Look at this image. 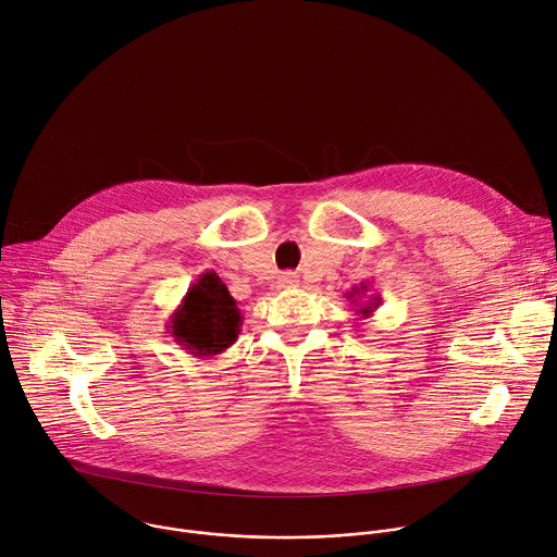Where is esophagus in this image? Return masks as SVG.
Segmentation results:
<instances>
[{
    "label": "esophagus",
    "instance_id": "obj_1",
    "mask_svg": "<svg viewBox=\"0 0 557 557\" xmlns=\"http://www.w3.org/2000/svg\"><path fill=\"white\" fill-rule=\"evenodd\" d=\"M277 286L280 288H297L299 286V277L295 273H282L277 277Z\"/></svg>",
    "mask_w": 557,
    "mask_h": 557
}]
</instances>
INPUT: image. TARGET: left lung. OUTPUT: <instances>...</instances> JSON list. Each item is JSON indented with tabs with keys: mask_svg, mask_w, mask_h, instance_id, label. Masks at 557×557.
Instances as JSON below:
<instances>
[{
	"mask_svg": "<svg viewBox=\"0 0 557 557\" xmlns=\"http://www.w3.org/2000/svg\"><path fill=\"white\" fill-rule=\"evenodd\" d=\"M358 296H367V300H361V304L358 305L360 308L356 310L362 319H367L369 314H372L379 306H381V295L379 293H374V295H369V282H362L360 286H354L351 288V293H347V299H351V304H357Z\"/></svg>",
	"mask_w": 557,
	"mask_h": 557,
	"instance_id": "1",
	"label": "left lung"
}]
</instances>
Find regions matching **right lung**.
Here are the masks:
<instances>
[{
  "instance_id": "add662e5",
  "label": "right lung",
  "mask_w": 557,
  "mask_h": 557,
  "mask_svg": "<svg viewBox=\"0 0 557 557\" xmlns=\"http://www.w3.org/2000/svg\"><path fill=\"white\" fill-rule=\"evenodd\" d=\"M243 314L223 280L206 271L170 314V336L195 356H216L236 343Z\"/></svg>"
}]
</instances>
